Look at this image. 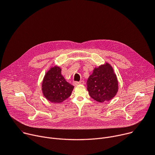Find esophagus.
Returning a JSON list of instances; mask_svg holds the SVG:
<instances>
[{
	"instance_id": "esophagus-1",
	"label": "esophagus",
	"mask_w": 155,
	"mask_h": 155,
	"mask_svg": "<svg viewBox=\"0 0 155 155\" xmlns=\"http://www.w3.org/2000/svg\"><path fill=\"white\" fill-rule=\"evenodd\" d=\"M84 84V81L83 80L80 81H74V86H77L78 84Z\"/></svg>"
}]
</instances>
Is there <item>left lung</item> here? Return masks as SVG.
<instances>
[{"label": "left lung", "instance_id": "left-lung-1", "mask_svg": "<svg viewBox=\"0 0 155 155\" xmlns=\"http://www.w3.org/2000/svg\"><path fill=\"white\" fill-rule=\"evenodd\" d=\"M90 96L99 102L113 99L118 90V83L114 69L108 63L95 68L87 80Z\"/></svg>", "mask_w": 155, "mask_h": 155}]
</instances>
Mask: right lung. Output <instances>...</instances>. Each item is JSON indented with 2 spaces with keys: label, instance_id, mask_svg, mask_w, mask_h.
Returning a JSON list of instances; mask_svg holds the SVG:
<instances>
[{
  "label": "right lung",
  "instance_id": "add662e5",
  "mask_svg": "<svg viewBox=\"0 0 155 155\" xmlns=\"http://www.w3.org/2000/svg\"><path fill=\"white\" fill-rule=\"evenodd\" d=\"M41 90L43 96L53 103H61L71 95L74 86L66 81L58 66L51 68L44 77Z\"/></svg>",
  "mask_w": 155,
  "mask_h": 155
}]
</instances>
